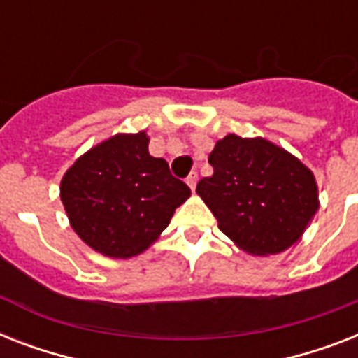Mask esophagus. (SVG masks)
I'll list each match as a JSON object with an SVG mask.
<instances>
[{"label": "esophagus", "instance_id": "obj_1", "mask_svg": "<svg viewBox=\"0 0 358 358\" xmlns=\"http://www.w3.org/2000/svg\"><path fill=\"white\" fill-rule=\"evenodd\" d=\"M196 180H199V176H196V173H191L187 178H185V184L189 185V189L191 191H195L196 187Z\"/></svg>", "mask_w": 358, "mask_h": 358}]
</instances>
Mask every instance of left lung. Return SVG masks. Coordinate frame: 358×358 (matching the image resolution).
I'll use <instances>...</instances> for the list:
<instances>
[{
	"mask_svg": "<svg viewBox=\"0 0 358 358\" xmlns=\"http://www.w3.org/2000/svg\"><path fill=\"white\" fill-rule=\"evenodd\" d=\"M213 174L196 184L223 234L249 255L282 252L316 215L317 185L306 165L271 141L230 134L215 143Z\"/></svg>",
	"mask_w": 358,
	"mask_h": 358,
	"instance_id": "obj_1",
	"label": "left lung"
}]
</instances>
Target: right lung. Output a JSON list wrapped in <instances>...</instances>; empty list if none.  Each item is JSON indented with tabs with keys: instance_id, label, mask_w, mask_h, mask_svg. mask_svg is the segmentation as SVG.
<instances>
[{
	"instance_id": "obj_1",
	"label": "right lung",
	"mask_w": 358,
	"mask_h": 358,
	"mask_svg": "<svg viewBox=\"0 0 358 358\" xmlns=\"http://www.w3.org/2000/svg\"><path fill=\"white\" fill-rule=\"evenodd\" d=\"M189 195L169 163L148 154L145 131L117 134L92 146L61 180V201L74 232L111 258L148 249Z\"/></svg>"
}]
</instances>
